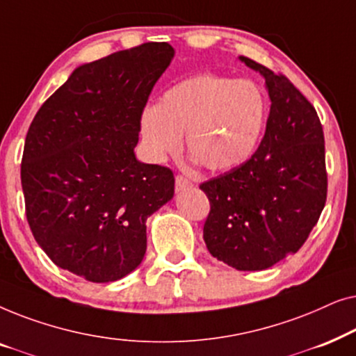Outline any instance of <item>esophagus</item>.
I'll list each match as a JSON object with an SVG mask.
<instances>
[{
	"instance_id": "34e87169",
	"label": "esophagus",
	"mask_w": 356,
	"mask_h": 356,
	"mask_svg": "<svg viewBox=\"0 0 356 356\" xmlns=\"http://www.w3.org/2000/svg\"><path fill=\"white\" fill-rule=\"evenodd\" d=\"M189 186H193V183L189 181L188 178H184L183 175H177V178H175V189H177V191H183V189H186Z\"/></svg>"
}]
</instances>
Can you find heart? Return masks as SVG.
<instances>
[{
  "label": "heart",
  "instance_id": "heart-1",
  "mask_svg": "<svg viewBox=\"0 0 356 356\" xmlns=\"http://www.w3.org/2000/svg\"><path fill=\"white\" fill-rule=\"evenodd\" d=\"M266 121L262 92L248 81L216 74L188 77L170 87L140 121L149 154L162 159L186 134L191 157L209 170L236 167L250 157Z\"/></svg>",
  "mask_w": 356,
  "mask_h": 356
}]
</instances>
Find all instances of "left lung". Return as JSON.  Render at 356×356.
Segmentation results:
<instances>
[{
    "label": "left lung",
    "instance_id": "obj_1",
    "mask_svg": "<svg viewBox=\"0 0 356 356\" xmlns=\"http://www.w3.org/2000/svg\"><path fill=\"white\" fill-rule=\"evenodd\" d=\"M270 97L266 134L250 160L204 181L209 252L236 270H264L295 254L327 199L324 133L311 102L289 77L241 56Z\"/></svg>",
    "mask_w": 356,
    "mask_h": 356
}]
</instances>
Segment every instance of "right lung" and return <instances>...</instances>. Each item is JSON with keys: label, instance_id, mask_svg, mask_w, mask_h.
Returning <instances> with one entry per match:
<instances>
[{"label": "right lung", "instance_id": "right-lung-1", "mask_svg": "<svg viewBox=\"0 0 356 356\" xmlns=\"http://www.w3.org/2000/svg\"><path fill=\"white\" fill-rule=\"evenodd\" d=\"M147 42L79 66L37 111L21 163L26 216L58 267L105 284L140 264L145 220L173 197V172L134 147L155 82L172 63Z\"/></svg>", "mask_w": 356, "mask_h": 356}]
</instances>
